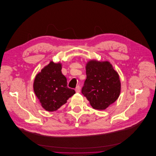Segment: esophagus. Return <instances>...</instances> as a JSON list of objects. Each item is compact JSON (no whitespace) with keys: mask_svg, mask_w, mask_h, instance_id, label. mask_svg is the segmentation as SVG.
<instances>
[{"mask_svg":"<svg viewBox=\"0 0 156 156\" xmlns=\"http://www.w3.org/2000/svg\"><path fill=\"white\" fill-rule=\"evenodd\" d=\"M76 93H79L80 91V87L78 85V86H77L76 87Z\"/></svg>","mask_w":156,"mask_h":156,"instance_id":"esophagus-1","label":"esophagus"}]
</instances>
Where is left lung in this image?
<instances>
[{
    "instance_id": "obj_1",
    "label": "left lung",
    "mask_w": 156,
    "mask_h": 156,
    "mask_svg": "<svg viewBox=\"0 0 156 156\" xmlns=\"http://www.w3.org/2000/svg\"><path fill=\"white\" fill-rule=\"evenodd\" d=\"M86 75L82 93L93 108L105 110L117 100L120 93V81L109 62L88 61Z\"/></svg>"
}]
</instances>
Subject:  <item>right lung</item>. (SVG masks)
<instances>
[{"label":"right lung","instance_id":"obj_1","mask_svg":"<svg viewBox=\"0 0 156 156\" xmlns=\"http://www.w3.org/2000/svg\"><path fill=\"white\" fill-rule=\"evenodd\" d=\"M61 69L60 63L50 61L34 79V93L42 108L47 111L58 110L76 93L67 87V79L62 74Z\"/></svg>","mask_w":156,"mask_h":156}]
</instances>
